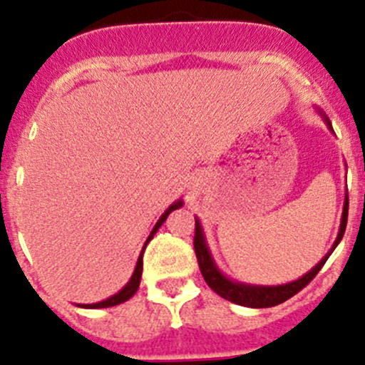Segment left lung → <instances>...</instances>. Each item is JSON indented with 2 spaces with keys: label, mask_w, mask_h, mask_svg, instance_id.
Here are the masks:
<instances>
[{
  "label": "left lung",
  "mask_w": 365,
  "mask_h": 365,
  "mask_svg": "<svg viewBox=\"0 0 365 365\" xmlns=\"http://www.w3.org/2000/svg\"><path fill=\"white\" fill-rule=\"evenodd\" d=\"M319 116L323 118V121L327 123L329 130L334 134V128L330 120L327 118V114L318 109ZM346 222H348V192L344 196V206H342V215H341V226H339V233H337L336 242H334L332 249L322 257L316 267H312L311 270L307 272L305 275H302L300 279L292 282H286V284H279V286H259V284H245V282H238L233 281V279L226 277L222 272L219 270L217 263L213 261L212 252H210L208 244H206L205 238V231L203 226H201L200 219L196 217V233H194V249H196V256H197V263H200V270L203 274L206 284L222 298L226 300L233 302V304L244 305V307H254V309H261V307H274V305L282 304L288 298H292L293 295H297L302 288L309 284L312 279L318 275V272L322 270L323 264L327 263L330 254L334 252V249L339 245V242L342 240V235H344L346 230Z\"/></svg>",
  "instance_id": "obj_1"
}]
</instances>
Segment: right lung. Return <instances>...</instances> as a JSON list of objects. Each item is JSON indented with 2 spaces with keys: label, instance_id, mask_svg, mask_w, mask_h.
Returning a JSON list of instances; mask_svg holds the SVG:
<instances>
[{
  "label": "right lung",
  "instance_id": "1",
  "mask_svg": "<svg viewBox=\"0 0 365 365\" xmlns=\"http://www.w3.org/2000/svg\"><path fill=\"white\" fill-rule=\"evenodd\" d=\"M182 205H183V201H182V200L175 201V203H173L171 206H169L168 210H165L164 213H162V215H160V219L157 220V224H155V226H153V230H152V233H150V237L146 238V242H145V247H146V245H148V242L152 240V238H153V235H155L157 231H159V227L162 226V224H164V220L168 219V215H169V213H171L173 210L180 208V206H182ZM145 247H143L141 254H139V257H138V263H135V268H134V274H132V277L128 279V282H127V284L123 286V288L120 289V292H118V293H114L113 297L106 298V300H102V302H97V304H79V307H84V309H102V307H113V305L123 304V302H127L128 298H130V297H134V293L138 292V288H139V282H141V274H143V252H145Z\"/></svg>",
  "mask_w": 365,
  "mask_h": 365
}]
</instances>
